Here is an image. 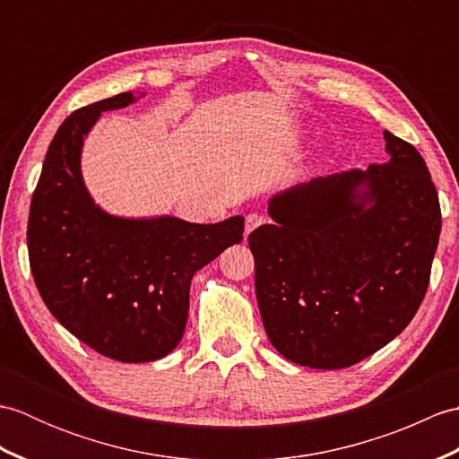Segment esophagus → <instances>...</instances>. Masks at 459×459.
Listing matches in <instances>:
<instances>
[{
	"instance_id": "34e87169",
	"label": "esophagus",
	"mask_w": 459,
	"mask_h": 459,
	"mask_svg": "<svg viewBox=\"0 0 459 459\" xmlns=\"http://www.w3.org/2000/svg\"><path fill=\"white\" fill-rule=\"evenodd\" d=\"M264 222H266V219L262 217V214H258V212H250V214H247V227H245V235L248 237L252 230L258 229L260 224H264Z\"/></svg>"
}]
</instances>
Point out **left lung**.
I'll list each match as a JSON object with an SVG mask.
<instances>
[{"label":"left lung","mask_w":459,"mask_h":459,"mask_svg":"<svg viewBox=\"0 0 459 459\" xmlns=\"http://www.w3.org/2000/svg\"><path fill=\"white\" fill-rule=\"evenodd\" d=\"M385 140L386 163L276 195L274 224L248 235L266 335L291 363L355 365L403 333L426 296L440 201L420 152Z\"/></svg>","instance_id":"left-lung-1"}]
</instances>
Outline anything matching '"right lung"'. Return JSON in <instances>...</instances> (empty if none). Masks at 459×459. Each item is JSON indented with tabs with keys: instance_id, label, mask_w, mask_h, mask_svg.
Returning <instances> with one entry per match:
<instances>
[{
	"instance_id": "right-lung-1",
	"label": "right lung",
	"mask_w": 459,
	"mask_h": 459,
	"mask_svg": "<svg viewBox=\"0 0 459 459\" xmlns=\"http://www.w3.org/2000/svg\"><path fill=\"white\" fill-rule=\"evenodd\" d=\"M134 100L132 92L116 94L61 124L33 191L27 248L35 286L58 324L104 357L148 363L179 345L193 274L238 245L245 219L134 221L96 207L81 175L82 140L102 112Z\"/></svg>"
}]
</instances>
